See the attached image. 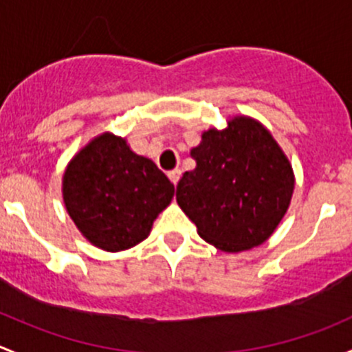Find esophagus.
<instances>
[{
  "mask_svg": "<svg viewBox=\"0 0 352 352\" xmlns=\"http://www.w3.org/2000/svg\"><path fill=\"white\" fill-rule=\"evenodd\" d=\"M168 177H169V179H171V183L176 186L177 181H179V177H181V169L176 168V169H173V171H169L168 173Z\"/></svg>",
  "mask_w": 352,
  "mask_h": 352,
  "instance_id": "1",
  "label": "esophagus"
}]
</instances>
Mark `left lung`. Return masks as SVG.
Returning a JSON list of instances; mask_svg holds the SVG:
<instances>
[{"label": "left lung", "mask_w": 352, "mask_h": 352, "mask_svg": "<svg viewBox=\"0 0 352 352\" xmlns=\"http://www.w3.org/2000/svg\"><path fill=\"white\" fill-rule=\"evenodd\" d=\"M197 161L176 186V201L198 235L223 252L263 244L292 201L295 175L270 130L234 117L223 130L203 132L191 149Z\"/></svg>", "instance_id": "left-lung-1"}]
</instances>
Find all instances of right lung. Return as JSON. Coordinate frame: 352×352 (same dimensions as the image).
I'll return each mask as SVG.
<instances>
[{"label": "right lung", "mask_w": 352, "mask_h": 352, "mask_svg": "<svg viewBox=\"0 0 352 352\" xmlns=\"http://www.w3.org/2000/svg\"><path fill=\"white\" fill-rule=\"evenodd\" d=\"M175 197V184L125 139L104 132L82 147L63 177L64 205L79 232L108 252L133 248Z\"/></svg>", "instance_id": "right-lung-1"}]
</instances>
